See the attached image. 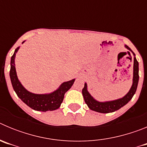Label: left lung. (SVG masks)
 Returning <instances> with one entry per match:
<instances>
[{"label": "left lung", "instance_id": "1", "mask_svg": "<svg viewBox=\"0 0 147 147\" xmlns=\"http://www.w3.org/2000/svg\"><path fill=\"white\" fill-rule=\"evenodd\" d=\"M124 47L132 53L133 54V77H132V85L128 93L123 96L122 98H118V99L112 100V101H106V102H99L95 99L92 96L88 90V85L87 83H85V86L82 89V96L85 103L87 104L88 107L91 110L96 111V112L101 113H109L115 112L116 110H119L124 105H127L128 102L132 99L134 94L136 93L137 90L138 80H139V67H138V62L137 61L136 57V54L129 48L127 45H124Z\"/></svg>", "mask_w": 147, "mask_h": 147}]
</instances>
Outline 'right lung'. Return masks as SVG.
<instances>
[{
	"mask_svg": "<svg viewBox=\"0 0 147 147\" xmlns=\"http://www.w3.org/2000/svg\"><path fill=\"white\" fill-rule=\"evenodd\" d=\"M25 41H23L22 44ZM19 49H20V46L15 49V52L11 57V62H10L11 68H10L9 72L11 85L18 96L26 105H28V107L37 111L46 112L49 110L52 111V110H57L58 108H59L63 101L65 93L72 87L76 79L67 82H64L59 85L57 89L51 93L37 94V93L29 92L23 86L20 80H18V75H17L15 59L16 53L18 52Z\"/></svg>",
	"mask_w": 147,
	"mask_h": 147,
	"instance_id": "obj_1",
	"label": "right lung"
}]
</instances>
